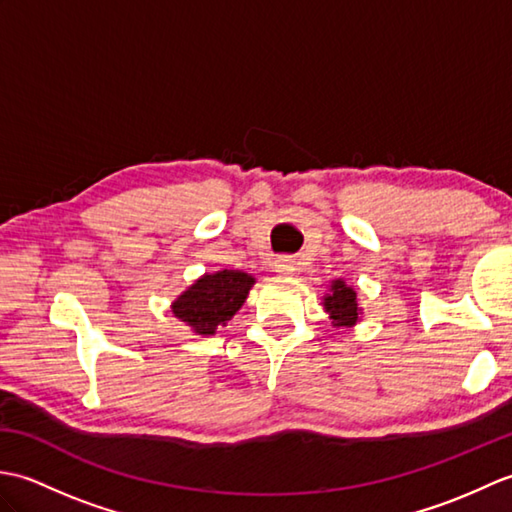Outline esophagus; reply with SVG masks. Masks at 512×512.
I'll list each match as a JSON object with an SVG mask.
<instances>
[{"instance_id":"1","label":"esophagus","mask_w":512,"mask_h":512,"mask_svg":"<svg viewBox=\"0 0 512 512\" xmlns=\"http://www.w3.org/2000/svg\"><path fill=\"white\" fill-rule=\"evenodd\" d=\"M275 270H277V273H281V275L295 273V259H290V257H277V259H275Z\"/></svg>"}]
</instances>
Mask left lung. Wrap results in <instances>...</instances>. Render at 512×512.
I'll return each mask as SVG.
<instances>
[{
    "instance_id": "obj_1",
    "label": "left lung",
    "mask_w": 512,
    "mask_h": 512,
    "mask_svg": "<svg viewBox=\"0 0 512 512\" xmlns=\"http://www.w3.org/2000/svg\"><path fill=\"white\" fill-rule=\"evenodd\" d=\"M325 310L330 312V317L336 321V325H354L358 321V303L356 292L345 286V281H334L332 295L325 297Z\"/></svg>"
}]
</instances>
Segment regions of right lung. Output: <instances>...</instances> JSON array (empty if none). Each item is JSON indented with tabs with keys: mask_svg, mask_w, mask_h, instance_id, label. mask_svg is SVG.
<instances>
[{
	"mask_svg": "<svg viewBox=\"0 0 512 512\" xmlns=\"http://www.w3.org/2000/svg\"><path fill=\"white\" fill-rule=\"evenodd\" d=\"M253 284L255 279L239 270L204 275L173 303V314L198 334H213L217 325L231 321L233 314L242 308Z\"/></svg>",
	"mask_w": 512,
	"mask_h": 512,
	"instance_id": "right-lung-1",
	"label": "right lung"
}]
</instances>
